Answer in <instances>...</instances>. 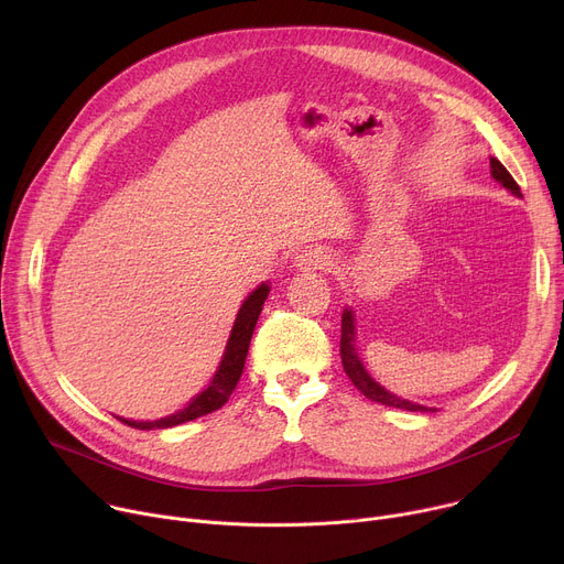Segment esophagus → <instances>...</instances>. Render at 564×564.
Returning a JSON list of instances; mask_svg holds the SVG:
<instances>
[{
    "label": "esophagus",
    "instance_id": "1",
    "mask_svg": "<svg viewBox=\"0 0 564 564\" xmlns=\"http://www.w3.org/2000/svg\"><path fill=\"white\" fill-rule=\"evenodd\" d=\"M333 262H335V258L328 249L311 247V249H306V251L296 256L294 265H296V270H302V272H326V270L333 268Z\"/></svg>",
    "mask_w": 564,
    "mask_h": 564
}]
</instances>
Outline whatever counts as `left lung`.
<instances>
[{"instance_id": "8db88e82", "label": "left lung", "mask_w": 564, "mask_h": 564, "mask_svg": "<svg viewBox=\"0 0 564 564\" xmlns=\"http://www.w3.org/2000/svg\"><path fill=\"white\" fill-rule=\"evenodd\" d=\"M490 170H492L495 181H499L506 187V191H510L514 197H521L517 181L510 176V172L497 159H490ZM340 358H343V367L347 371V377L360 390V394H365L367 399L377 401V403H383V405H392V408L412 410V412H429V410H433V408H426V405H420V403H412L408 399H401V397L388 392L383 386H379L377 381L371 379V373L365 369V365H362V360L358 358V351H356V319H354L351 308H345V313H343Z\"/></svg>"}]
</instances>
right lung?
Returning a JSON list of instances; mask_svg holds the SVG:
<instances>
[{"label": "right lung", "mask_w": 564, "mask_h": 564, "mask_svg": "<svg viewBox=\"0 0 564 564\" xmlns=\"http://www.w3.org/2000/svg\"><path fill=\"white\" fill-rule=\"evenodd\" d=\"M268 294H270V285L268 283H260L245 299L240 311H238V317L234 322L227 349H224V356L219 360V367L215 371L213 381L208 383L206 390H202L183 410L174 412V415H170V417L154 420V422H131V420H122V417H118V420L124 422L131 429L152 431V429H172V426H178L183 422H193L197 417H204V415H208V412H213V410H219L224 403L229 401L231 392L236 390V386H238V381L242 377L251 335H253L258 315L262 311V304H265Z\"/></svg>", "instance_id": "add662e5"}]
</instances>
